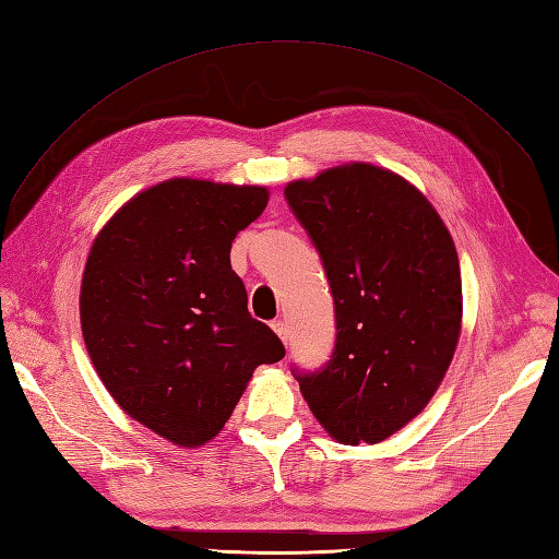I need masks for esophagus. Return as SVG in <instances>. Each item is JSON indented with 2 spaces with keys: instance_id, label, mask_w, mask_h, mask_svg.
I'll return each instance as SVG.
<instances>
[{
  "instance_id": "34e87169",
  "label": "esophagus",
  "mask_w": 559,
  "mask_h": 559,
  "mask_svg": "<svg viewBox=\"0 0 559 559\" xmlns=\"http://www.w3.org/2000/svg\"><path fill=\"white\" fill-rule=\"evenodd\" d=\"M272 330H275V334L282 338L284 344L289 342V324H287V320H272Z\"/></svg>"
}]
</instances>
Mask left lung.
Segmentation results:
<instances>
[{
    "mask_svg": "<svg viewBox=\"0 0 559 559\" xmlns=\"http://www.w3.org/2000/svg\"><path fill=\"white\" fill-rule=\"evenodd\" d=\"M316 243L336 318L332 360L294 370L332 439L379 443L437 393L460 338L462 280L451 233L427 197L372 163L284 187Z\"/></svg>",
    "mask_w": 559,
    "mask_h": 559,
    "instance_id": "obj_1",
    "label": "left lung"
}]
</instances>
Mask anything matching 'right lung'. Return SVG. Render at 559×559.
Returning <instances> with one entry per match:
<instances>
[{
	"mask_svg": "<svg viewBox=\"0 0 559 559\" xmlns=\"http://www.w3.org/2000/svg\"><path fill=\"white\" fill-rule=\"evenodd\" d=\"M267 199L265 187L173 177L132 197L90 249L80 324L94 370L122 411L175 445L217 437L255 367L284 358L229 265Z\"/></svg>",
	"mask_w": 559,
	"mask_h": 559,
	"instance_id": "obj_1",
	"label": "right lung"
}]
</instances>
